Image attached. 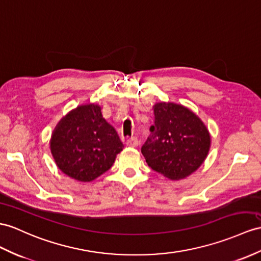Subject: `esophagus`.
I'll use <instances>...</instances> for the list:
<instances>
[{
  "mask_svg": "<svg viewBox=\"0 0 261 261\" xmlns=\"http://www.w3.org/2000/svg\"><path fill=\"white\" fill-rule=\"evenodd\" d=\"M126 145L129 146V147H136V146H138V139H137V137H132V138L127 139Z\"/></svg>",
  "mask_w": 261,
  "mask_h": 261,
  "instance_id": "esophagus-1",
  "label": "esophagus"
}]
</instances>
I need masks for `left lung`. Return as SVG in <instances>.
Segmentation results:
<instances>
[{"instance_id": "left-lung-1", "label": "left lung", "mask_w": 261, "mask_h": 261, "mask_svg": "<svg viewBox=\"0 0 261 261\" xmlns=\"http://www.w3.org/2000/svg\"><path fill=\"white\" fill-rule=\"evenodd\" d=\"M155 124L142 146L148 166L170 179H182L204 163L211 135L200 118L174 103L154 106Z\"/></svg>"}]
</instances>
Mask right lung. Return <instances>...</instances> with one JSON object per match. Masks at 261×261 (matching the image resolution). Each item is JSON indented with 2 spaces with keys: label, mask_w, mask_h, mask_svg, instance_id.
<instances>
[{
  "label": "right lung",
  "mask_w": 261,
  "mask_h": 261,
  "mask_svg": "<svg viewBox=\"0 0 261 261\" xmlns=\"http://www.w3.org/2000/svg\"><path fill=\"white\" fill-rule=\"evenodd\" d=\"M49 144L57 167L79 181H92L104 174L124 147L95 104L79 106L62 118Z\"/></svg>",
  "instance_id": "right-lung-1"
}]
</instances>
